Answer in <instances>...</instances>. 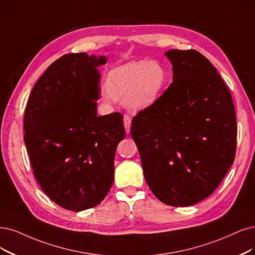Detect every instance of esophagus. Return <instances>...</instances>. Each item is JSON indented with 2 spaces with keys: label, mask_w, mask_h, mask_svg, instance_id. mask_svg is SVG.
I'll return each instance as SVG.
<instances>
[{
  "label": "esophagus",
  "mask_w": 255,
  "mask_h": 255,
  "mask_svg": "<svg viewBox=\"0 0 255 255\" xmlns=\"http://www.w3.org/2000/svg\"><path fill=\"white\" fill-rule=\"evenodd\" d=\"M124 126L126 132H130V127H131V118L129 116H124Z\"/></svg>",
  "instance_id": "obj_1"
}]
</instances>
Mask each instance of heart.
<instances>
[{"mask_svg":"<svg viewBox=\"0 0 255 255\" xmlns=\"http://www.w3.org/2000/svg\"><path fill=\"white\" fill-rule=\"evenodd\" d=\"M167 79L165 68L157 62H131L108 73L101 101L106 105L113 100L123 101L129 109H143L161 96Z\"/></svg>","mask_w":255,"mask_h":255,"instance_id":"heart-1","label":"heart"}]
</instances>
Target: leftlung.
Masks as SVG:
<instances>
[{
  "label": "left lung",
  "mask_w": 255,
  "mask_h": 255,
  "mask_svg": "<svg viewBox=\"0 0 255 255\" xmlns=\"http://www.w3.org/2000/svg\"><path fill=\"white\" fill-rule=\"evenodd\" d=\"M173 82L132 119L130 133L145 180L173 207L209 196L230 169L238 126L231 93L210 61L194 49L166 53Z\"/></svg>",
  "instance_id": "obj_1"
}]
</instances>
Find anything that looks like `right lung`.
I'll return each instance as SVG.
<instances>
[{
	"label": "right lung",
	"instance_id": "1",
	"mask_svg": "<svg viewBox=\"0 0 255 255\" xmlns=\"http://www.w3.org/2000/svg\"><path fill=\"white\" fill-rule=\"evenodd\" d=\"M105 56L68 53L34 85L24 115V142L35 180L49 199L72 211L99 205L115 180V154L125 137L120 112L98 117Z\"/></svg>",
	"mask_w": 255,
	"mask_h": 255
}]
</instances>
